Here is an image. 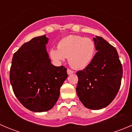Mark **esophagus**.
<instances>
[{
  "label": "esophagus",
  "mask_w": 132,
  "mask_h": 132,
  "mask_svg": "<svg viewBox=\"0 0 132 132\" xmlns=\"http://www.w3.org/2000/svg\"><path fill=\"white\" fill-rule=\"evenodd\" d=\"M73 73H74V71H72V70H70V69H68V70H67V73H68V75H71V74Z\"/></svg>",
  "instance_id": "obj_1"
}]
</instances>
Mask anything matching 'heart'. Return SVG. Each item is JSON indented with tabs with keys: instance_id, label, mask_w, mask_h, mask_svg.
Returning <instances> with one entry per match:
<instances>
[{
	"instance_id": "obj_1",
	"label": "heart",
	"mask_w": 132,
	"mask_h": 132,
	"mask_svg": "<svg viewBox=\"0 0 132 132\" xmlns=\"http://www.w3.org/2000/svg\"><path fill=\"white\" fill-rule=\"evenodd\" d=\"M96 54V45L91 38L81 36L70 35L59 41L57 49L52 48L51 58L60 62L68 59L70 66L81 70L87 67L92 62Z\"/></svg>"
}]
</instances>
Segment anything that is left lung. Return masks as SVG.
Returning a JSON list of instances; mask_svg holds the SVG:
<instances>
[{"mask_svg":"<svg viewBox=\"0 0 132 132\" xmlns=\"http://www.w3.org/2000/svg\"><path fill=\"white\" fill-rule=\"evenodd\" d=\"M97 52L92 62L77 72L76 91L86 108L99 110L109 105L120 88L123 67L116 49L103 38H93Z\"/></svg>","mask_w":132,"mask_h":132,"instance_id":"obj_1","label":"left lung"}]
</instances>
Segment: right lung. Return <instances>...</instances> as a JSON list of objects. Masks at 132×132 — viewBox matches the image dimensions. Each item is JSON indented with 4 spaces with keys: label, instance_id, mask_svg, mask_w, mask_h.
Returning <instances> with one entry per match:
<instances>
[{
    "label": "right lung",
    "instance_id": "obj_1",
    "mask_svg": "<svg viewBox=\"0 0 132 132\" xmlns=\"http://www.w3.org/2000/svg\"><path fill=\"white\" fill-rule=\"evenodd\" d=\"M48 41L43 35L23 44L13 55L10 68L14 94L26 109L35 112L52 109L68 77L64 66L51 64L46 48Z\"/></svg>",
    "mask_w": 132,
    "mask_h": 132
}]
</instances>
